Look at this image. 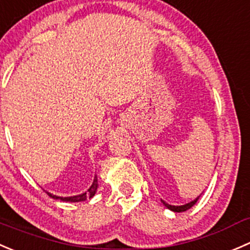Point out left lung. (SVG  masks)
<instances>
[{
    "instance_id": "8db88e82",
    "label": "left lung",
    "mask_w": 250,
    "mask_h": 250,
    "mask_svg": "<svg viewBox=\"0 0 250 250\" xmlns=\"http://www.w3.org/2000/svg\"><path fill=\"white\" fill-rule=\"evenodd\" d=\"M202 193H203V192H202ZM199 197H201V194H199V196L197 197L196 199H193V201L189 202V203L184 204V206H171V204L167 203V202L163 201V199H160V201H162V203L164 204V206L167 207V209L171 210V211H174V212H182V211H186V210H188L189 208H192V207H193L194 204L197 203V201H198V199H199Z\"/></svg>"
}]
</instances>
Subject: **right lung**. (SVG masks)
Segmentation results:
<instances>
[{
    "label": "right lung",
    "instance_id": "right-lung-1",
    "mask_svg": "<svg viewBox=\"0 0 250 250\" xmlns=\"http://www.w3.org/2000/svg\"><path fill=\"white\" fill-rule=\"evenodd\" d=\"M97 188H98V179H97V175H95V179H93V182L90 186V188L81 194H76V196H71V197H61V196H56V194L53 193H49V192H47V193H48V196H51L53 199H61V201L63 202H71V203H76V202H83L88 198H92V197L96 194V192H97Z\"/></svg>",
    "mask_w": 250,
    "mask_h": 250
}]
</instances>
